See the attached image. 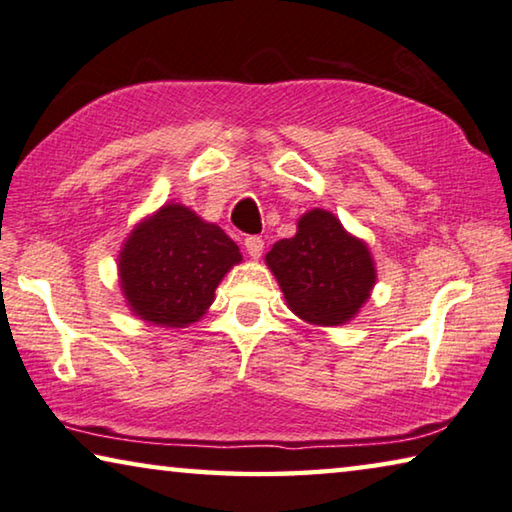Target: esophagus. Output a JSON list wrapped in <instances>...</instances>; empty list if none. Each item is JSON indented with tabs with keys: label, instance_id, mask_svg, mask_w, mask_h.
<instances>
[{
	"label": "esophagus",
	"instance_id": "esophagus-1",
	"mask_svg": "<svg viewBox=\"0 0 512 512\" xmlns=\"http://www.w3.org/2000/svg\"><path fill=\"white\" fill-rule=\"evenodd\" d=\"M245 249L251 258H261L263 256V249H265V242L261 236H247L245 238Z\"/></svg>",
	"mask_w": 512,
	"mask_h": 512
}]
</instances>
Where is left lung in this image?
I'll list each match as a JSON object with an SVG mask.
<instances>
[{
	"mask_svg": "<svg viewBox=\"0 0 512 512\" xmlns=\"http://www.w3.org/2000/svg\"><path fill=\"white\" fill-rule=\"evenodd\" d=\"M265 263L290 311L308 324L338 326L370 299L376 270L370 249L322 208L301 215L292 238L274 242Z\"/></svg>",
	"mask_w": 512,
	"mask_h": 512,
	"instance_id": "1",
	"label": "left lung"
}]
</instances>
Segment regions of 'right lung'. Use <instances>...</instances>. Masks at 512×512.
Here are the masks:
<instances>
[{"instance_id": "obj_1", "label": "right lung", "mask_w": 512, "mask_h": 512, "mask_svg": "<svg viewBox=\"0 0 512 512\" xmlns=\"http://www.w3.org/2000/svg\"><path fill=\"white\" fill-rule=\"evenodd\" d=\"M242 261L217 224L181 204H165L142 220L120 251V286L133 315L183 329L215 299L224 274Z\"/></svg>"}]
</instances>
